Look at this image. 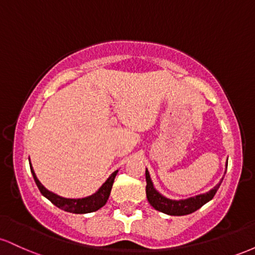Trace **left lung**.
<instances>
[{"label": "left lung", "instance_id": "1", "mask_svg": "<svg viewBox=\"0 0 255 255\" xmlns=\"http://www.w3.org/2000/svg\"><path fill=\"white\" fill-rule=\"evenodd\" d=\"M146 197H147L148 203L151 204V206H153L157 211H160L163 213L170 216H186L189 213L195 212L197 210L200 209L203 205L209 203L210 200H212V198L215 197V194L217 193L219 186H221L222 181L221 180L217 186L213 187L210 192L205 193V194H199L195 197L188 198V199H182V200H171L163 197L159 192L156 191V188L153 187L152 183L150 172L146 169Z\"/></svg>", "mask_w": 255, "mask_h": 255}]
</instances>
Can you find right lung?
<instances>
[{"mask_svg": "<svg viewBox=\"0 0 255 255\" xmlns=\"http://www.w3.org/2000/svg\"><path fill=\"white\" fill-rule=\"evenodd\" d=\"M30 168H31L32 175H33L34 182H36L38 189H39L40 193H42L44 197L49 199V200H50L55 206H57L58 209L63 210V211H67V212H71V213H90V212L97 211V210L101 209V207H103L104 205L107 204L108 199H109L111 188H113L114 180H115L116 174H118L119 171V170L114 171L109 176V178L102 184L101 188H99L95 194L90 195V197H86V198H81V199H67V198L60 197V195L55 194V193H52L50 191H48V189H46L37 178L31 163H30Z\"/></svg>", "mask_w": 255, "mask_h": 255, "instance_id": "obj_1", "label": "right lung"}]
</instances>
